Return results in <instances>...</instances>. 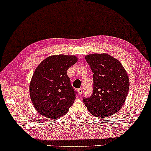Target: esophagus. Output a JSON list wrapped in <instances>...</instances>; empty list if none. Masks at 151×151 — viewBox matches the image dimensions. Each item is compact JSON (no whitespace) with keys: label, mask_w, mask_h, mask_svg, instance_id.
<instances>
[{"label":"esophagus","mask_w":151,"mask_h":151,"mask_svg":"<svg viewBox=\"0 0 151 151\" xmlns=\"http://www.w3.org/2000/svg\"><path fill=\"white\" fill-rule=\"evenodd\" d=\"M78 93H79V94H80V95H81V94H82V93H83L82 89H81V88L78 89Z\"/></svg>","instance_id":"esophagus-1"}]
</instances>
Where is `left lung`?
Returning <instances> with one entry per match:
<instances>
[{
  "label": "left lung",
  "mask_w": 151,
  "mask_h": 151,
  "mask_svg": "<svg viewBox=\"0 0 151 151\" xmlns=\"http://www.w3.org/2000/svg\"><path fill=\"white\" fill-rule=\"evenodd\" d=\"M85 58L93 73V90L83 102L92 115L107 118L124 104L129 90L128 74L120 61L108 54H90Z\"/></svg>",
  "instance_id": "obj_1"
}]
</instances>
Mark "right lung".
Segmentation results:
<instances>
[{
	"mask_svg": "<svg viewBox=\"0 0 151 151\" xmlns=\"http://www.w3.org/2000/svg\"><path fill=\"white\" fill-rule=\"evenodd\" d=\"M77 61L75 55H52L36 68L29 92L34 107L40 114L58 118L72 106L77 92L71 85L67 71Z\"/></svg>",
	"mask_w": 151,
	"mask_h": 151,
	"instance_id": "add662e5",
	"label": "right lung"
}]
</instances>
